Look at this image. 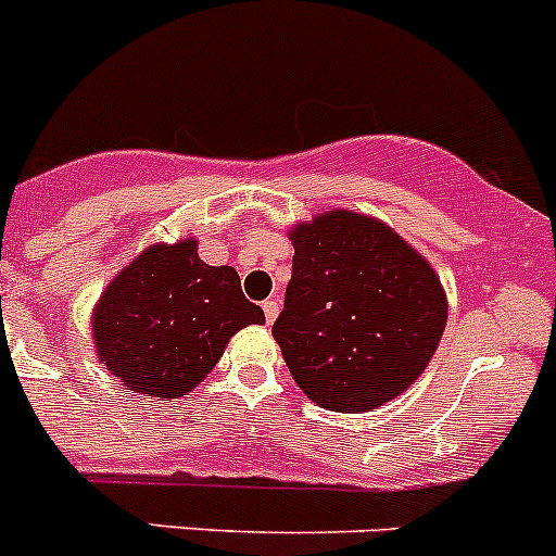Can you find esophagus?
Wrapping results in <instances>:
<instances>
[{"mask_svg": "<svg viewBox=\"0 0 556 556\" xmlns=\"http://www.w3.org/2000/svg\"><path fill=\"white\" fill-rule=\"evenodd\" d=\"M263 313H266V324H274L279 315V302L277 299H268V302H263Z\"/></svg>", "mask_w": 556, "mask_h": 556, "instance_id": "34e87169", "label": "esophagus"}]
</instances>
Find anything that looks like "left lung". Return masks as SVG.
Segmentation results:
<instances>
[{"mask_svg": "<svg viewBox=\"0 0 556 556\" xmlns=\"http://www.w3.org/2000/svg\"><path fill=\"white\" fill-rule=\"evenodd\" d=\"M290 238L293 277L271 329L290 376L329 412H367L401 395L447 324L433 268L387 225L351 211Z\"/></svg>", "mask_w": 556, "mask_h": 556, "instance_id": "8db88e82", "label": "left lung"}]
</instances>
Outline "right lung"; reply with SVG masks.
<instances>
[{"label":"right lung","instance_id":"right-lung-1","mask_svg":"<svg viewBox=\"0 0 556 556\" xmlns=\"http://www.w3.org/2000/svg\"><path fill=\"white\" fill-rule=\"evenodd\" d=\"M266 324L230 266H205L197 241L150 247L96 307L98 356L131 389L180 397L214 370L238 329Z\"/></svg>","mask_w":556,"mask_h":556}]
</instances>
